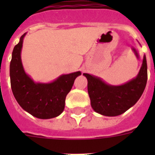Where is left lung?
Instances as JSON below:
<instances>
[{"mask_svg": "<svg viewBox=\"0 0 155 155\" xmlns=\"http://www.w3.org/2000/svg\"><path fill=\"white\" fill-rule=\"evenodd\" d=\"M87 80V92L95 112L108 117L122 114L134 106L144 92L147 82L146 55L137 77L125 84L113 86L99 77L84 73Z\"/></svg>", "mask_w": 155, "mask_h": 155, "instance_id": "1", "label": "left lung"}]
</instances>
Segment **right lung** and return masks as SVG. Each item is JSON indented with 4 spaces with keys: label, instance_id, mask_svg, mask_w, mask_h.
<instances>
[{
    "label": "right lung",
    "instance_id": "right-lung-1",
    "mask_svg": "<svg viewBox=\"0 0 155 155\" xmlns=\"http://www.w3.org/2000/svg\"><path fill=\"white\" fill-rule=\"evenodd\" d=\"M13 48L9 67L12 92L16 101L25 111L40 119H50L58 117L65 107V99L73 86L75 78L80 71L62 75L48 84L35 83L25 72L21 51L23 38Z\"/></svg>",
    "mask_w": 155,
    "mask_h": 155
}]
</instances>
